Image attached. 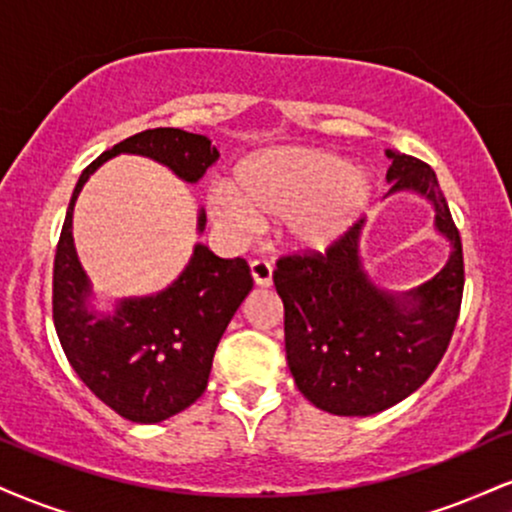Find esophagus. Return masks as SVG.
<instances>
[{"label":"esophagus","instance_id":"esophagus-1","mask_svg":"<svg viewBox=\"0 0 512 512\" xmlns=\"http://www.w3.org/2000/svg\"><path fill=\"white\" fill-rule=\"evenodd\" d=\"M250 274L255 279L257 286H269L272 284V264L267 260H255L250 264Z\"/></svg>","mask_w":512,"mask_h":512}]
</instances>
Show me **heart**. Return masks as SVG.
Segmentation results:
<instances>
[{"label":"heart","mask_w":512,"mask_h":512,"mask_svg":"<svg viewBox=\"0 0 512 512\" xmlns=\"http://www.w3.org/2000/svg\"><path fill=\"white\" fill-rule=\"evenodd\" d=\"M373 182L344 158L317 149H274L238 168L233 190L216 185L209 195L214 219L248 233L257 221L284 219L293 250L322 255L337 248L366 214Z\"/></svg>","instance_id":"obj_1"}]
</instances>
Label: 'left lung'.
Returning a JSON list of instances; mask_svg holds the SVG:
<instances>
[{"label":"left lung","mask_w":512,"mask_h":512,"mask_svg":"<svg viewBox=\"0 0 512 512\" xmlns=\"http://www.w3.org/2000/svg\"><path fill=\"white\" fill-rule=\"evenodd\" d=\"M385 154L390 192H419L436 209V228L452 245L448 264L414 291L378 289L363 272L361 219L337 248L284 255L274 272L296 387L337 416L378 414L419 390L448 349L462 305V240L436 173L414 156Z\"/></svg>","instance_id":"obj_1"}]
</instances>
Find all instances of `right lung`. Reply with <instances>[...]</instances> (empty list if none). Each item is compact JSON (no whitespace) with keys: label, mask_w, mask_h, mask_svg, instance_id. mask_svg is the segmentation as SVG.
Here are the masks:
<instances>
[{"label":"right lung","mask_w":512,"mask_h":512,"mask_svg":"<svg viewBox=\"0 0 512 512\" xmlns=\"http://www.w3.org/2000/svg\"><path fill=\"white\" fill-rule=\"evenodd\" d=\"M117 154H139L163 163L185 182H197L216 163L219 151L204 134L156 127L103 151L86 166L55 252L52 320L57 337L84 385L103 404L134 424H158L195 404L207 390L211 361L221 334L252 289L243 257L221 260L207 245H195L192 260L166 291L127 298L115 315L86 310L91 293L72 238L74 202L84 182ZM199 211V231H204Z\"/></svg>","instance_id":"1"}]
</instances>
